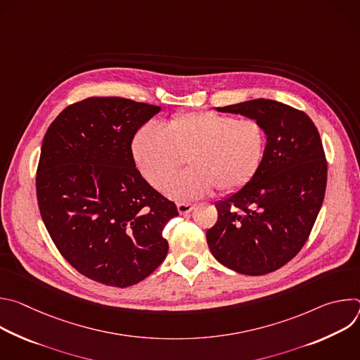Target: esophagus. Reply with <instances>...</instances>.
Masks as SVG:
<instances>
[{"mask_svg": "<svg viewBox=\"0 0 360 360\" xmlns=\"http://www.w3.org/2000/svg\"><path fill=\"white\" fill-rule=\"evenodd\" d=\"M176 208H178V212L181 214V215H186V214H189L193 208H195V205L193 203H178L176 205Z\"/></svg>", "mask_w": 360, "mask_h": 360, "instance_id": "34e87169", "label": "esophagus"}]
</instances>
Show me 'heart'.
<instances>
[{
  "mask_svg": "<svg viewBox=\"0 0 360 360\" xmlns=\"http://www.w3.org/2000/svg\"><path fill=\"white\" fill-rule=\"evenodd\" d=\"M266 148L262 124L212 111L171 118L164 129L146 124L132 139V155L142 176L157 189L183 165L191 168L165 186L175 200L208 195L215 186L233 192L258 172Z\"/></svg>",
  "mask_w": 360,
  "mask_h": 360,
  "instance_id": "b5f03b06",
  "label": "heart"
}]
</instances>
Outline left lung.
Masks as SVG:
<instances>
[{"instance_id":"1","label":"left lung","mask_w":360,"mask_h":360,"mask_svg":"<svg viewBox=\"0 0 360 360\" xmlns=\"http://www.w3.org/2000/svg\"><path fill=\"white\" fill-rule=\"evenodd\" d=\"M259 121L266 134L262 164L240 189L215 202L207 231L212 255L249 276L271 274L302 249L325 198L328 165L319 132L304 112L274 99L217 108Z\"/></svg>"}]
</instances>
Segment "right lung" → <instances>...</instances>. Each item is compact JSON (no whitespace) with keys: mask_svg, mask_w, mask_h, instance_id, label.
Here are the masks:
<instances>
[{"mask_svg":"<svg viewBox=\"0 0 360 360\" xmlns=\"http://www.w3.org/2000/svg\"><path fill=\"white\" fill-rule=\"evenodd\" d=\"M161 107L94 96L67 107L46 129L37 169L41 218L84 276L132 286L167 258L162 236L176 205L135 168L131 143Z\"/></svg>","mask_w":360,"mask_h":360,"instance_id":"add662e5","label":"right lung"}]
</instances>
